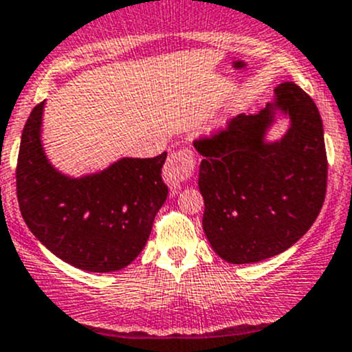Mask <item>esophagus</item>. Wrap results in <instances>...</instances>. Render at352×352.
Returning <instances> with one entry per match:
<instances>
[{
	"label": "esophagus",
	"mask_w": 352,
	"mask_h": 352,
	"mask_svg": "<svg viewBox=\"0 0 352 352\" xmlns=\"http://www.w3.org/2000/svg\"><path fill=\"white\" fill-rule=\"evenodd\" d=\"M193 167H195V157L192 150L182 148L170 153L162 170L164 182L169 188H178L192 176Z\"/></svg>",
	"instance_id": "34e87169"
}]
</instances>
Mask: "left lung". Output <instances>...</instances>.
I'll return each mask as SVG.
<instances>
[{
    "label": "left lung",
    "instance_id": "obj_1",
    "mask_svg": "<svg viewBox=\"0 0 352 352\" xmlns=\"http://www.w3.org/2000/svg\"><path fill=\"white\" fill-rule=\"evenodd\" d=\"M278 113L289 128L280 140H267ZM193 145L204 157L202 226L221 259L250 264L278 256L316 221L329 173L323 122L297 85L283 82L259 113H240L224 131Z\"/></svg>",
    "mask_w": 352,
    "mask_h": 352
}]
</instances>
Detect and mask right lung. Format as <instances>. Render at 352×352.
<instances>
[{
	"label": "right lung",
	"mask_w": 352,
	"mask_h": 352,
	"mask_svg": "<svg viewBox=\"0 0 352 352\" xmlns=\"http://www.w3.org/2000/svg\"><path fill=\"white\" fill-rule=\"evenodd\" d=\"M45 102L23 126L16 162V199L32 235L67 264L93 273L119 271L138 257L167 199L162 166L122 157L74 178L50 162L41 140Z\"/></svg>",
	"instance_id": "add662e5"
}]
</instances>
